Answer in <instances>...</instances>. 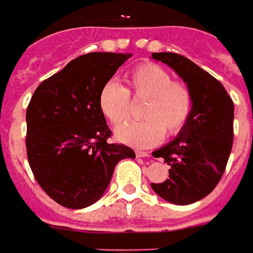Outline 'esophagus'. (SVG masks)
<instances>
[{"mask_svg":"<svg viewBox=\"0 0 253 253\" xmlns=\"http://www.w3.org/2000/svg\"><path fill=\"white\" fill-rule=\"evenodd\" d=\"M136 155L137 157H139V158H146V157H149V153H146V151H136Z\"/></svg>","mask_w":253,"mask_h":253,"instance_id":"esophagus-1","label":"esophagus"}]
</instances>
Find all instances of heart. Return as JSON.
Segmentation results:
<instances>
[{
    "instance_id": "obj_1",
    "label": "heart",
    "mask_w": 253,
    "mask_h": 253,
    "mask_svg": "<svg viewBox=\"0 0 253 253\" xmlns=\"http://www.w3.org/2000/svg\"><path fill=\"white\" fill-rule=\"evenodd\" d=\"M130 90L116 80L108 81L99 94V107L114 125L124 123L132 111V92L136 99H147L143 120L129 121L116 129V137L136 147H153L162 142L166 132L180 133L193 108V95L187 84L157 64H142L129 74Z\"/></svg>"
}]
</instances>
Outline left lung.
Returning a JSON list of instances; mask_svg holds the SVG:
<instances>
[{
    "instance_id": "8db88e82",
    "label": "left lung",
    "mask_w": 253,
    "mask_h": 253,
    "mask_svg": "<svg viewBox=\"0 0 253 253\" xmlns=\"http://www.w3.org/2000/svg\"><path fill=\"white\" fill-rule=\"evenodd\" d=\"M151 56L171 66L193 95L187 125L153 153L169 166V175L151 188L169 203L188 205L209 195L225 172L234 139V103L223 84L189 58L169 52Z\"/></svg>"
}]
</instances>
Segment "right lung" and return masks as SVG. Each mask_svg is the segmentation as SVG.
I'll return each mask as SVG.
<instances>
[{
	"mask_svg": "<svg viewBox=\"0 0 253 253\" xmlns=\"http://www.w3.org/2000/svg\"><path fill=\"white\" fill-rule=\"evenodd\" d=\"M130 54L91 52L74 58L38 86L28 103L27 158L36 181L69 209L96 203L115 166L136 158L112 136L99 107L100 90Z\"/></svg>",
	"mask_w": 253,
	"mask_h": 253,
	"instance_id": "right-lung-1",
	"label": "right lung"
}]
</instances>
